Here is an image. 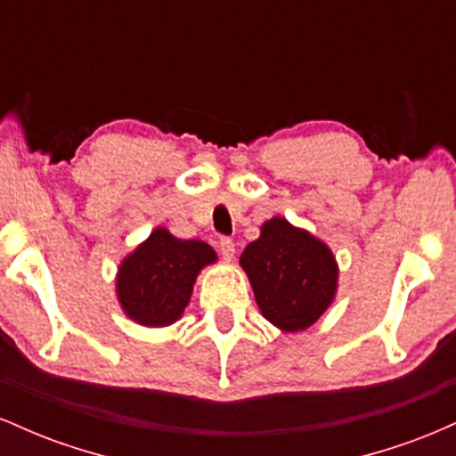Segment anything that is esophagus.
Returning <instances> with one entry per match:
<instances>
[{"label": "esophagus", "mask_w": 456, "mask_h": 456, "mask_svg": "<svg viewBox=\"0 0 456 456\" xmlns=\"http://www.w3.org/2000/svg\"><path fill=\"white\" fill-rule=\"evenodd\" d=\"M218 248H221V255L224 259H233L235 255V244L229 238H221L218 240Z\"/></svg>", "instance_id": "obj_1"}]
</instances>
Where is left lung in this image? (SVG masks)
<instances>
[{
    "label": "left lung",
    "instance_id": "obj_1",
    "mask_svg": "<svg viewBox=\"0 0 456 456\" xmlns=\"http://www.w3.org/2000/svg\"><path fill=\"white\" fill-rule=\"evenodd\" d=\"M259 311L285 332L306 330L332 305L338 265L332 250L305 229L274 216L240 257Z\"/></svg>",
    "mask_w": 456,
    "mask_h": 456
}]
</instances>
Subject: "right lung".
Listing matches in <instances>:
<instances>
[{
    "mask_svg": "<svg viewBox=\"0 0 456 456\" xmlns=\"http://www.w3.org/2000/svg\"><path fill=\"white\" fill-rule=\"evenodd\" d=\"M214 261L216 253L210 244L154 229L119 265V305L141 326H171L191 302L197 274Z\"/></svg>",
    "mask_w": 456,
    "mask_h": 456,
    "instance_id": "obj_1",
    "label": "right lung"
}]
</instances>
